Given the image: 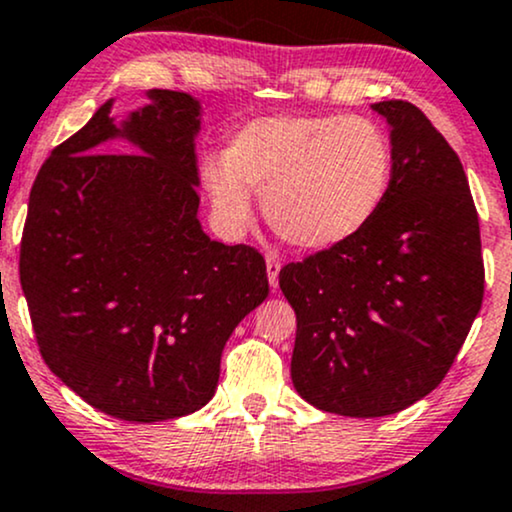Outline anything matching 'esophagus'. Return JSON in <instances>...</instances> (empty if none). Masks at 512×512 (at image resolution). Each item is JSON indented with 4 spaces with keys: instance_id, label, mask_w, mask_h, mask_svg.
Returning a JSON list of instances; mask_svg holds the SVG:
<instances>
[{
    "instance_id": "1",
    "label": "esophagus",
    "mask_w": 512,
    "mask_h": 512,
    "mask_svg": "<svg viewBox=\"0 0 512 512\" xmlns=\"http://www.w3.org/2000/svg\"><path fill=\"white\" fill-rule=\"evenodd\" d=\"M279 269H281L279 257L269 252V255H267V276H269V286H272V289L279 286Z\"/></svg>"
}]
</instances>
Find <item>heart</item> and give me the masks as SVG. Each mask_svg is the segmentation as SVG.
Masks as SVG:
<instances>
[{
    "label": "heart",
    "instance_id": "obj_1",
    "mask_svg": "<svg viewBox=\"0 0 512 512\" xmlns=\"http://www.w3.org/2000/svg\"><path fill=\"white\" fill-rule=\"evenodd\" d=\"M395 154L368 117L274 115L243 125L226 158L204 163L211 207L223 226L243 228L252 192L269 226L291 245L325 250L356 238L383 209Z\"/></svg>",
    "mask_w": 512,
    "mask_h": 512
}]
</instances>
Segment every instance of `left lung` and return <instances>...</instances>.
<instances>
[{"label":"left lung","instance_id":"obj_1","mask_svg":"<svg viewBox=\"0 0 512 512\" xmlns=\"http://www.w3.org/2000/svg\"><path fill=\"white\" fill-rule=\"evenodd\" d=\"M395 173L356 238L286 264L296 310L291 380L330 414H397L443 383L484 301L479 216L467 175L431 120L407 101L375 103Z\"/></svg>","mask_w":512,"mask_h":512}]
</instances>
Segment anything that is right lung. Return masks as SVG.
Returning a JSON list of instances; mask_svg holds the SVG:
<instances>
[{"instance_id":"right-lung-1","label":"right lung","mask_w":512,"mask_h":512,"mask_svg":"<svg viewBox=\"0 0 512 512\" xmlns=\"http://www.w3.org/2000/svg\"><path fill=\"white\" fill-rule=\"evenodd\" d=\"M149 98L122 127L103 103L52 149L19 260L48 368L91 407L142 424L214 397L223 346L269 293L260 252L199 226V103L163 88ZM115 136L135 149L108 152Z\"/></svg>"}]
</instances>
